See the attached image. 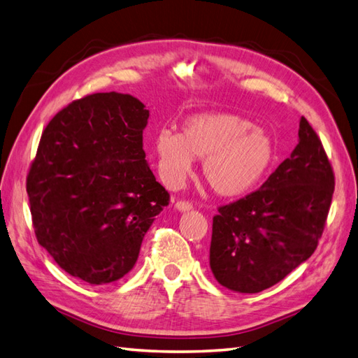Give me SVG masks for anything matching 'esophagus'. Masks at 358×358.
I'll use <instances>...</instances> for the list:
<instances>
[{"label": "esophagus", "mask_w": 358, "mask_h": 358, "mask_svg": "<svg viewBox=\"0 0 358 358\" xmlns=\"http://www.w3.org/2000/svg\"><path fill=\"white\" fill-rule=\"evenodd\" d=\"M174 208L179 210V211H189L193 208V205L187 202V201H178L176 203H174Z\"/></svg>", "instance_id": "34e87169"}]
</instances>
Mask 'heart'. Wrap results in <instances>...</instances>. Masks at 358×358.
Returning a JSON list of instances; mask_svg holds the SVG:
<instances>
[{
	"label": "heart",
	"mask_w": 358,
	"mask_h": 358,
	"mask_svg": "<svg viewBox=\"0 0 358 358\" xmlns=\"http://www.w3.org/2000/svg\"><path fill=\"white\" fill-rule=\"evenodd\" d=\"M159 173L166 185H179L203 159L202 174L219 196L241 197L266 176L275 157L273 138L234 113H201L185 119L182 131L159 130L155 136Z\"/></svg>",
	"instance_id": "heart-1"
}]
</instances>
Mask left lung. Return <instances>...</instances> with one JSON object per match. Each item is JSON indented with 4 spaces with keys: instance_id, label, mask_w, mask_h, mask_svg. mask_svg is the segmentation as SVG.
Masks as SVG:
<instances>
[{
    "instance_id": "8db88e82",
    "label": "left lung",
    "mask_w": 358,
    "mask_h": 358,
    "mask_svg": "<svg viewBox=\"0 0 358 358\" xmlns=\"http://www.w3.org/2000/svg\"><path fill=\"white\" fill-rule=\"evenodd\" d=\"M334 173L306 119L299 144L257 192L213 217L210 268L231 291L254 294L283 280L313 256L334 193Z\"/></svg>"
}]
</instances>
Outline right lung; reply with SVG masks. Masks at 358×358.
<instances>
[{
	"label": "right lung",
	"mask_w": 358,
	"mask_h": 358,
	"mask_svg": "<svg viewBox=\"0 0 358 358\" xmlns=\"http://www.w3.org/2000/svg\"><path fill=\"white\" fill-rule=\"evenodd\" d=\"M148 116L131 94H89L52 119L31 162L27 194L38 243L90 285L131 271L169 205L142 148Z\"/></svg>",
	"instance_id": "obj_1"
}]
</instances>
